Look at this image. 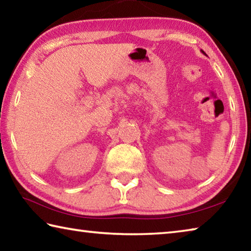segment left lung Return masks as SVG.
Instances as JSON below:
<instances>
[{
    "mask_svg": "<svg viewBox=\"0 0 251 251\" xmlns=\"http://www.w3.org/2000/svg\"><path fill=\"white\" fill-rule=\"evenodd\" d=\"M201 51H202V52H203V53H204V54H205V56H206V53H205V52H204V51H203V50H201Z\"/></svg>",
    "mask_w": 251,
    "mask_h": 251,
    "instance_id": "left-lung-1",
    "label": "left lung"
}]
</instances>
